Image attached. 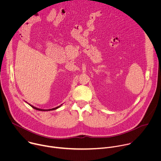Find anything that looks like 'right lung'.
Masks as SVG:
<instances>
[{"mask_svg": "<svg viewBox=\"0 0 161 161\" xmlns=\"http://www.w3.org/2000/svg\"><path fill=\"white\" fill-rule=\"evenodd\" d=\"M62 105V104H61L60 106H57V107H56V108H52V109H41L37 108H36V107H34V106H32V107L34 109H37V110H39V111H51V110H54V109H56L60 107Z\"/></svg>", "mask_w": 161, "mask_h": 161, "instance_id": "obj_1", "label": "right lung"}]
</instances>
